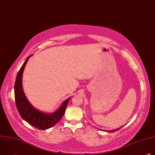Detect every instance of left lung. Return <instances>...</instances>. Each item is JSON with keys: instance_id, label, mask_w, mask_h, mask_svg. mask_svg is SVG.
I'll return each instance as SVG.
<instances>
[{"instance_id": "8db88e82", "label": "left lung", "mask_w": 155, "mask_h": 155, "mask_svg": "<svg viewBox=\"0 0 155 155\" xmlns=\"http://www.w3.org/2000/svg\"><path fill=\"white\" fill-rule=\"evenodd\" d=\"M122 127H120V128H118V129H115V130H107V132H115V131H117V130H119L120 129H121Z\"/></svg>"}]
</instances>
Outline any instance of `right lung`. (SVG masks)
Segmentation results:
<instances>
[{"instance_id":"right-lung-1","label":"right lung","mask_w":155,"mask_h":155,"mask_svg":"<svg viewBox=\"0 0 155 155\" xmlns=\"http://www.w3.org/2000/svg\"><path fill=\"white\" fill-rule=\"evenodd\" d=\"M31 56L27 58L23 65L19 69L15 83V99L18 111L23 120L32 126L41 129H47L55 125L63 117L66 107L71 98L64 102L57 111L52 114H47L41 112L35 108L26 97L22 86V76L24 69Z\"/></svg>"}]
</instances>
